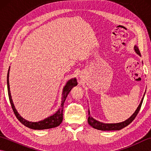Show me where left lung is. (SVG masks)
<instances>
[{
	"label": "left lung",
	"mask_w": 151,
	"mask_h": 151,
	"mask_svg": "<svg viewBox=\"0 0 151 151\" xmlns=\"http://www.w3.org/2000/svg\"><path fill=\"white\" fill-rule=\"evenodd\" d=\"M134 49H135V51L136 52V53L138 54L139 56H141V54H140V52H139L138 48H137L136 46H135V47H134ZM143 101V98L142 99V101H141L139 106L137 107V110L133 114L132 116H131L130 118L128 119L127 120L124 121V122H122V123H111V124H105V123H101V122L95 120L93 118L91 117L90 116V113H89V111H88V115H89V117L88 119V123H89V125H91L92 127H93L94 129H97V130H103V131L119 130L122 129H123V128H124L125 127L128 126V125L132 123L134 119L136 118V117L137 116V114H138V112L140 110L141 106H142Z\"/></svg>",
	"instance_id": "8db88e82"
}]
</instances>
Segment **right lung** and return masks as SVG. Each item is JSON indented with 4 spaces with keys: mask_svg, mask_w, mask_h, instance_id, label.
Masks as SVG:
<instances>
[{
    "mask_svg": "<svg viewBox=\"0 0 151 151\" xmlns=\"http://www.w3.org/2000/svg\"><path fill=\"white\" fill-rule=\"evenodd\" d=\"M9 70L8 72L7 75V85H8V97H9V100L10 102V104L12 106V108L13 109V111H14V114L15 115L16 117L17 118V119L21 122V123L24 124L25 127L28 128H30V129H34V130H44V129H52V128L56 127L62 123L63 121V104L64 102H65L67 96L68 95L70 91L71 90V89L78 84L77 81H76V78L70 80L69 82H67V84L65 85V87L63 88V96L62 98V104H61L60 108L58 110L56 114L54 115H51V116L47 117L43 121H41L39 122H30L27 120H25L24 119L22 118L20 115H19L16 109L14 106V103H13L11 94H10V91H9Z\"/></svg>",
    "mask_w": 151,
    "mask_h": 151,
    "instance_id": "add662e5",
    "label": "right lung"
}]
</instances>
